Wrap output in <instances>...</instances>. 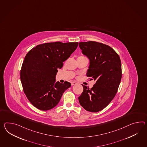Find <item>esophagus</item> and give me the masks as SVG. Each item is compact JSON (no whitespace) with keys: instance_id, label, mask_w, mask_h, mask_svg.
<instances>
[{"instance_id":"obj_1","label":"esophagus","mask_w":147,"mask_h":147,"mask_svg":"<svg viewBox=\"0 0 147 147\" xmlns=\"http://www.w3.org/2000/svg\"><path fill=\"white\" fill-rule=\"evenodd\" d=\"M76 84V83H75V82H71V84H72V86L75 85Z\"/></svg>"}]
</instances>
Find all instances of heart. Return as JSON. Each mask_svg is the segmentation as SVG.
<instances>
[{"instance_id":"heart-1","label":"heart","mask_w":147,"mask_h":147,"mask_svg":"<svg viewBox=\"0 0 147 147\" xmlns=\"http://www.w3.org/2000/svg\"><path fill=\"white\" fill-rule=\"evenodd\" d=\"M84 57V58H86V57H84V56H80V57Z\"/></svg>"}]
</instances>
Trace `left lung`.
I'll list each match as a JSON object with an SVG mask.
<instances>
[{"mask_svg": "<svg viewBox=\"0 0 147 147\" xmlns=\"http://www.w3.org/2000/svg\"><path fill=\"white\" fill-rule=\"evenodd\" d=\"M79 47L90 59L86 76L96 83L91 89L82 85L79 102L87 111L102 110L114 99L122 79L119 56L112 48L96 41L81 42Z\"/></svg>", "mask_w": 147, "mask_h": 147, "instance_id": "left-lung-1", "label": "left lung"}]
</instances>
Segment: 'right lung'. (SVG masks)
Masks as SVG:
<instances>
[{"instance_id":"obj_1","label":"right lung","mask_w":147,"mask_h":147,"mask_svg":"<svg viewBox=\"0 0 147 147\" xmlns=\"http://www.w3.org/2000/svg\"><path fill=\"white\" fill-rule=\"evenodd\" d=\"M77 42H55L39 45L25 56L20 72L23 89L30 102L41 111H48L59 103L67 81L55 83L58 69L78 46Z\"/></svg>"}]
</instances>
